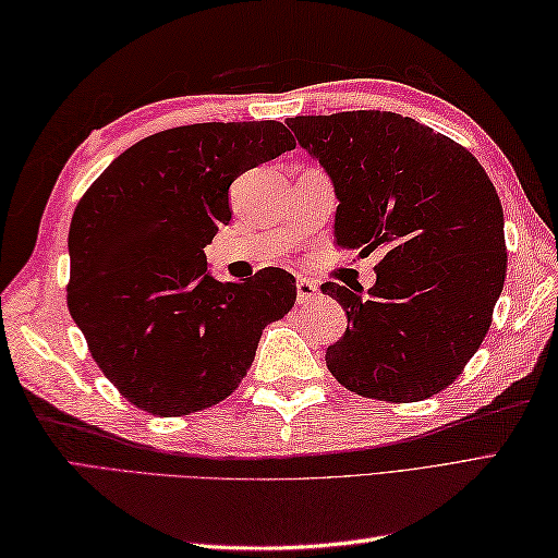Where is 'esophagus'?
<instances>
[{"instance_id": "esophagus-1", "label": "esophagus", "mask_w": 558, "mask_h": 558, "mask_svg": "<svg viewBox=\"0 0 558 558\" xmlns=\"http://www.w3.org/2000/svg\"><path fill=\"white\" fill-rule=\"evenodd\" d=\"M318 294H322V290H318V286H316L314 280H310V278H300L298 280V302L300 304L314 302Z\"/></svg>"}]
</instances>
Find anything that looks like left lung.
Listing matches in <instances>:
<instances>
[{
  "label": "left lung",
  "mask_w": 558,
  "mask_h": 558,
  "mask_svg": "<svg viewBox=\"0 0 558 558\" xmlns=\"http://www.w3.org/2000/svg\"><path fill=\"white\" fill-rule=\"evenodd\" d=\"M338 198L333 236L381 248L376 282L322 290L348 314L326 364L357 396L414 402L456 381L504 290V208L470 150L396 112L290 117Z\"/></svg>",
  "instance_id": "8db88e82"
}]
</instances>
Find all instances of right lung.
<instances>
[{
    "label": "right lung",
    "mask_w": 558,
    "mask_h": 558,
    "mask_svg": "<svg viewBox=\"0 0 558 558\" xmlns=\"http://www.w3.org/2000/svg\"><path fill=\"white\" fill-rule=\"evenodd\" d=\"M292 148L272 120L177 126L126 148L78 201L69 314L136 408L180 417L225 400L260 330L292 310L288 270L220 282L206 260V244L232 220L230 184Z\"/></svg>",
    "instance_id": "add662e5"
}]
</instances>
